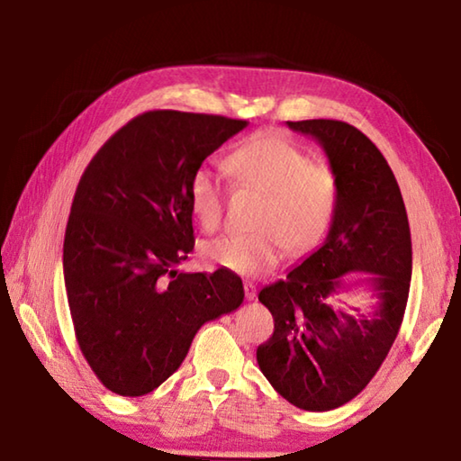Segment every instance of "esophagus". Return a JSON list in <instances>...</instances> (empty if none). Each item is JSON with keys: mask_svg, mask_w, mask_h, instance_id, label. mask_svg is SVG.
<instances>
[{"mask_svg": "<svg viewBox=\"0 0 461 461\" xmlns=\"http://www.w3.org/2000/svg\"><path fill=\"white\" fill-rule=\"evenodd\" d=\"M244 291H246V299L248 301H254L256 299V285L249 283V280H246V283H244Z\"/></svg>", "mask_w": 461, "mask_h": 461, "instance_id": "1", "label": "esophagus"}]
</instances>
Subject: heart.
<instances>
[{"label": "heart", "mask_w": 461, "mask_h": 461, "mask_svg": "<svg viewBox=\"0 0 461 461\" xmlns=\"http://www.w3.org/2000/svg\"><path fill=\"white\" fill-rule=\"evenodd\" d=\"M223 167L238 186L262 193L254 233H233L207 244L205 256L241 276L267 275L291 254L309 252L330 228L335 209V176L325 162L309 160L299 146L264 131L236 148ZM194 220L205 231L220 228L223 189L220 178L197 168L189 181Z\"/></svg>", "instance_id": "obj_1"}]
</instances>
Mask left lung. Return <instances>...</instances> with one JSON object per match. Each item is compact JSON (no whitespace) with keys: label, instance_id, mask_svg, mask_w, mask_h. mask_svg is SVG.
<instances>
[{"label":"left lung","instance_id":"1","mask_svg":"<svg viewBox=\"0 0 461 461\" xmlns=\"http://www.w3.org/2000/svg\"><path fill=\"white\" fill-rule=\"evenodd\" d=\"M286 126L323 148L335 176V209L323 244L260 291L275 333L256 360L294 407L331 411L362 393L399 335L412 272L411 230L399 183L370 138L338 120ZM352 274L371 286L368 314L340 303Z\"/></svg>","mask_w":461,"mask_h":461}]
</instances>
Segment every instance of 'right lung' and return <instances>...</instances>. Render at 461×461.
Wrapping results in <instances>:
<instances>
[{"instance_id": "right-lung-1", "label": "right lung", "mask_w": 461, "mask_h": 461, "mask_svg": "<svg viewBox=\"0 0 461 461\" xmlns=\"http://www.w3.org/2000/svg\"><path fill=\"white\" fill-rule=\"evenodd\" d=\"M246 120L146 112L93 156L68 215L62 268L79 348L122 396L158 388L203 325L236 311V272H178L194 246L189 181Z\"/></svg>"}]
</instances>
